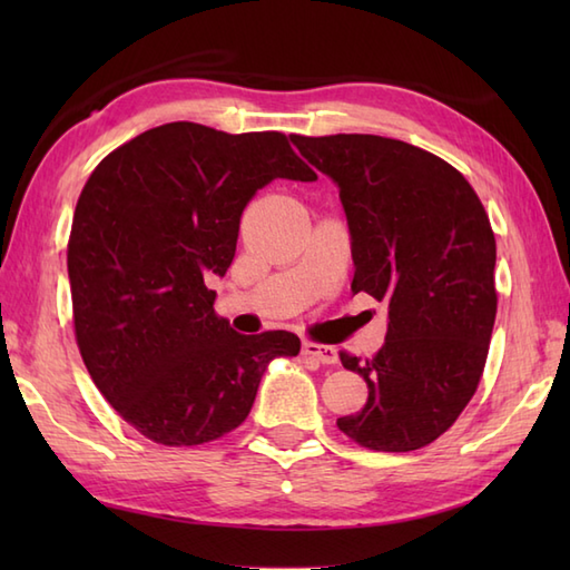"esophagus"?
I'll return each mask as SVG.
<instances>
[{"mask_svg": "<svg viewBox=\"0 0 570 570\" xmlns=\"http://www.w3.org/2000/svg\"><path fill=\"white\" fill-rule=\"evenodd\" d=\"M304 355L308 360H316L321 365H337V350L333 345H318V343H304Z\"/></svg>", "mask_w": 570, "mask_h": 570, "instance_id": "obj_1", "label": "esophagus"}]
</instances>
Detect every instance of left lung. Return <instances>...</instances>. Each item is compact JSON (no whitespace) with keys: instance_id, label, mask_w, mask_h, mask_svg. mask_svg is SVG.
I'll use <instances>...</instances> for the list:
<instances>
[{"instance_id":"left-lung-1","label":"left lung","mask_w":570,"mask_h":570,"mask_svg":"<svg viewBox=\"0 0 570 570\" xmlns=\"http://www.w3.org/2000/svg\"><path fill=\"white\" fill-rule=\"evenodd\" d=\"M292 141L341 190L350 288L390 308L377 355H341L370 392L337 429L372 451H416L453 426L485 367L498 313L488 213L463 174L414 144L374 135Z\"/></svg>"}]
</instances>
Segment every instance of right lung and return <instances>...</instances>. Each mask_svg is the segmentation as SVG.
<instances>
[{
	"label": "right lung",
	"mask_w": 570,
	"mask_h": 570,
	"mask_svg": "<svg viewBox=\"0 0 570 570\" xmlns=\"http://www.w3.org/2000/svg\"><path fill=\"white\" fill-rule=\"evenodd\" d=\"M274 178L316 180L278 131L168 122L122 144L85 184L68 242L72 321L95 386L164 445H200L247 419L276 357L301 341L242 335L205 284L233 264L239 217Z\"/></svg>",
	"instance_id": "1"
}]
</instances>
